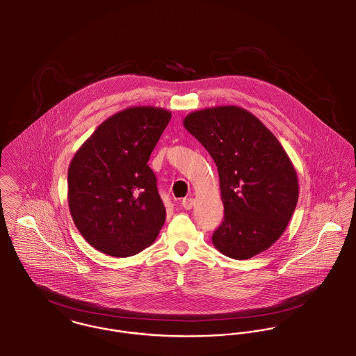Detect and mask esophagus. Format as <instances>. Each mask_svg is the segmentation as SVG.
I'll use <instances>...</instances> for the list:
<instances>
[{"mask_svg": "<svg viewBox=\"0 0 356 356\" xmlns=\"http://www.w3.org/2000/svg\"><path fill=\"white\" fill-rule=\"evenodd\" d=\"M193 205H194V198H191V197H188V198H185V200L182 201V207H184L186 211L191 209Z\"/></svg>", "mask_w": 356, "mask_h": 356, "instance_id": "obj_1", "label": "esophagus"}]
</instances>
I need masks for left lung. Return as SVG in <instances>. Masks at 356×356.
Instances as JSON below:
<instances>
[{"label":"left lung","instance_id":"obj_1","mask_svg":"<svg viewBox=\"0 0 356 356\" xmlns=\"http://www.w3.org/2000/svg\"><path fill=\"white\" fill-rule=\"evenodd\" d=\"M218 170L224 221L213 245L244 261L270 248L298 201V177L282 144L257 116L236 105L195 111L184 119Z\"/></svg>","mask_w":356,"mask_h":356}]
</instances>
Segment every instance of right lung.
Returning a JSON list of instances; mask_svg holds the SVG:
<instances>
[{"mask_svg": "<svg viewBox=\"0 0 356 356\" xmlns=\"http://www.w3.org/2000/svg\"><path fill=\"white\" fill-rule=\"evenodd\" d=\"M170 119L165 108L129 106L101 122L72 156L69 209L99 252L132 257L159 235L166 208L147 162Z\"/></svg>", "mask_w": 356, "mask_h": 356, "instance_id": "add662e5", "label": "right lung"}]
</instances>
